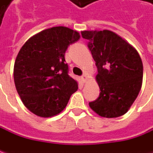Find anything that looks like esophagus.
I'll use <instances>...</instances> for the list:
<instances>
[{
    "instance_id": "1",
    "label": "esophagus",
    "mask_w": 153,
    "mask_h": 153,
    "mask_svg": "<svg viewBox=\"0 0 153 153\" xmlns=\"http://www.w3.org/2000/svg\"><path fill=\"white\" fill-rule=\"evenodd\" d=\"M87 80H88V76H87V74H83V75L81 76V81H82L83 83H85L86 82H87Z\"/></svg>"
}]
</instances>
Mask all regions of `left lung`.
<instances>
[{
	"instance_id": "1",
	"label": "left lung",
	"mask_w": 153,
	"mask_h": 153,
	"mask_svg": "<svg viewBox=\"0 0 153 153\" xmlns=\"http://www.w3.org/2000/svg\"><path fill=\"white\" fill-rule=\"evenodd\" d=\"M97 66L100 93L90 108L102 117L124 115L142 86L143 65L137 50L119 35L108 30H82Z\"/></svg>"
}]
</instances>
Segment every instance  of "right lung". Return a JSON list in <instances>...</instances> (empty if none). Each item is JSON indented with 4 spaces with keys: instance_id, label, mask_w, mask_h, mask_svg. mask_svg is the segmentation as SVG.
<instances>
[{
    "instance_id": "right-lung-1",
    "label": "right lung",
    "mask_w": 153,
    "mask_h": 153,
    "mask_svg": "<svg viewBox=\"0 0 153 153\" xmlns=\"http://www.w3.org/2000/svg\"><path fill=\"white\" fill-rule=\"evenodd\" d=\"M80 39L78 31L56 26L34 35L23 45L15 59L13 79L23 104L41 117L59 114L78 88L68 75L65 53Z\"/></svg>"
}]
</instances>
